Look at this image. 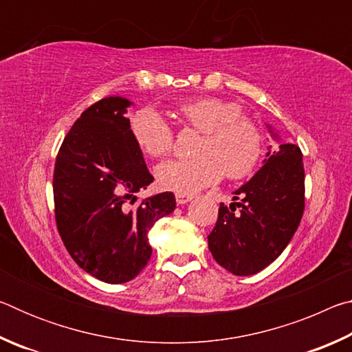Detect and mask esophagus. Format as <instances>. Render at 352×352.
Segmentation results:
<instances>
[{
	"label": "esophagus",
	"instance_id": "1",
	"mask_svg": "<svg viewBox=\"0 0 352 352\" xmlns=\"http://www.w3.org/2000/svg\"><path fill=\"white\" fill-rule=\"evenodd\" d=\"M175 200H177V205H186L188 201L192 200V195H186V194H175Z\"/></svg>",
	"mask_w": 352,
	"mask_h": 352
}]
</instances>
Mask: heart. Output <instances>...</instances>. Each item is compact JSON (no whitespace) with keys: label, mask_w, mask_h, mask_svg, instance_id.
Segmentation results:
<instances>
[{"label":"heart","mask_w":352,"mask_h":352,"mask_svg":"<svg viewBox=\"0 0 352 352\" xmlns=\"http://www.w3.org/2000/svg\"><path fill=\"white\" fill-rule=\"evenodd\" d=\"M180 113L204 138L195 147L194 158L168 160L157 166L160 186L189 195L217 183L223 174L231 180L252 174L264 151V136L253 121L243 118L239 104L208 98L183 104ZM130 132L148 157L169 153L174 142L170 126L153 109L136 111L130 119Z\"/></svg>","instance_id":"heart-1"}]
</instances>
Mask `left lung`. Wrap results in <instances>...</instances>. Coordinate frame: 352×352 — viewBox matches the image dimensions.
<instances>
[{"mask_svg": "<svg viewBox=\"0 0 352 352\" xmlns=\"http://www.w3.org/2000/svg\"><path fill=\"white\" fill-rule=\"evenodd\" d=\"M278 146L267 147L261 169L234 190L230 206L220 204L208 247L219 265L250 276L270 265L294 237L305 211V166L295 144H285L267 124ZM236 207H241L239 212Z\"/></svg>", "mask_w": 352, "mask_h": 352, "instance_id": "left-lung-1", "label": "left lung"}]
</instances>
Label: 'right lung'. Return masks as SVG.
Segmentation results:
<instances>
[{"mask_svg": "<svg viewBox=\"0 0 352 352\" xmlns=\"http://www.w3.org/2000/svg\"><path fill=\"white\" fill-rule=\"evenodd\" d=\"M132 100L100 99L82 113L58 151L56 222L71 258L109 284L133 279L152 254L148 231L175 210L172 192L129 206L153 182L126 118Z\"/></svg>", "mask_w": 352, "mask_h": 352, "instance_id": "1", "label": "right lung"}]
</instances>
